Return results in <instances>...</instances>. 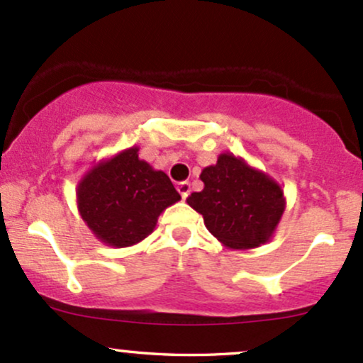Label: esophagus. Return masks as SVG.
Segmentation results:
<instances>
[{
    "instance_id": "1",
    "label": "esophagus",
    "mask_w": 363,
    "mask_h": 363,
    "mask_svg": "<svg viewBox=\"0 0 363 363\" xmlns=\"http://www.w3.org/2000/svg\"><path fill=\"white\" fill-rule=\"evenodd\" d=\"M177 191H179V194H181V198L182 199H186L187 198V196H189V189H191V187H189V182H177Z\"/></svg>"
}]
</instances>
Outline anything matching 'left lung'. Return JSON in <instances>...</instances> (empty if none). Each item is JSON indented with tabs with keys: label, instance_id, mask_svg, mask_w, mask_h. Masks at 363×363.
<instances>
[{
	"label": "left lung",
	"instance_id": "obj_1",
	"mask_svg": "<svg viewBox=\"0 0 363 363\" xmlns=\"http://www.w3.org/2000/svg\"><path fill=\"white\" fill-rule=\"evenodd\" d=\"M203 191L186 199L203 215L206 228L228 249H254L272 239L286 199L281 186L242 157L220 153L201 170Z\"/></svg>",
	"mask_w": 363,
	"mask_h": 363
}]
</instances>
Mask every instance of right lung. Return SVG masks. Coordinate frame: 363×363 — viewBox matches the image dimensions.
<instances>
[{"mask_svg":"<svg viewBox=\"0 0 363 363\" xmlns=\"http://www.w3.org/2000/svg\"><path fill=\"white\" fill-rule=\"evenodd\" d=\"M131 147L102 158L80 179L77 205L101 242L129 247L152 234L165 208L181 199L169 176L155 170Z\"/></svg>","mask_w":363,"mask_h":363,"instance_id":"add662e5","label":"right lung"}]
</instances>
